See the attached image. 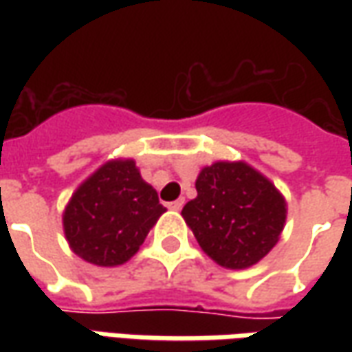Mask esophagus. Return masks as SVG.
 Returning <instances> with one entry per match:
<instances>
[{
  "label": "esophagus",
  "instance_id": "obj_1",
  "mask_svg": "<svg viewBox=\"0 0 352 352\" xmlns=\"http://www.w3.org/2000/svg\"><path fill=\"white\" fill-rule=\"evenodd\" d=\"M183 206H184L183 198L175 199V201H169V204H168V207L171 209V211H181V209H183Z\"/></svg>",
  "mask_w": 352,
  "mask_h": 352
}]
</instances>
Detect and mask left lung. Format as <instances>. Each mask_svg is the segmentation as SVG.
<instances>
[{
	"label": "left lung",
	"instance_id": "obj_1",
	"mask_svg": "<svg viewBox=\"0 0 352 352\" xmlns=\"http://www.w3.org/2000/svg\"><path fill=\"white\" fill-rule=\"evenodd\" d=\"M198 196L183 219L217 264L245 270L272 251L285 228L287 201L275 184L245 162H214L199 171Z\"/></svg>",
	"mask_w": 352,
	"mask_h": 352
}]
</instances>
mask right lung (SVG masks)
I'll return each instance as SVG.
<instances>
[{
  "instance_id": "add662e5",
  "label": "right lung",
  "mask_w": 352,
  "mask_h": 352,
  "mask_svg": "<svg viewBox=\"0 0 352 352\" xmlns=\"http://www.w3.org/2000/svg\"><path fill=\"white\" fill-rule=\"evenodd\" d=\"M166 207L133 160H109L73 192L64 211L72 251L94 265H120L139 251Z\"/></svg>"
}]
</instances>
